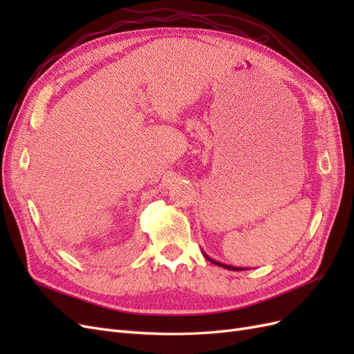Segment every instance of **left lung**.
<instances>
[{
	"label": "left lung",
	"mask_w": 354,
	"mask_h": 354,
	"mask_svg": "<svg viewBox=\"0 0 354 354\" xmlns=\"http://www.w3.org/2000/svg\"><path fill=\"white\" fill-rule=\"evenodd\" d=\"M203 255H205V259L208 260V261H211L212 264H216V266H220V267H223V269H227V270H233V272H239V270H245L243 267H233V266H229V264H224V263H220V261H216L214 259H211V257H208L205 252H203Z\"/></svg>",
	"instance_id": "8db88e82"
}]
</instances>
